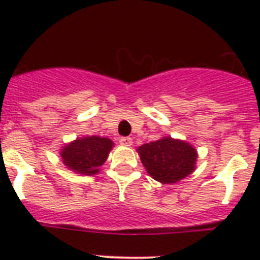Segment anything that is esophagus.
I'll list each match as a JSON object with an SVG mask.
<instances>
[{
  "label": "esophagus",
  "instance_id": "esophagus-1",
  "mask_svg": "<svg viewBox=\"0 0 260 260\" xmlns=\"http://www.w3.org/2000/svg\"><path fill=\"white\" fill-rule=\"evenodd\" d=\"M120 143H121L122 146L129 147L134 144V140H132V138H120Z\"/></svg>",
  "mask_w": 260,
  "mask_h": 260
}]
</instances>
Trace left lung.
Instances as JSON below:
<instances>
[{"instance_id":"left-lung-1","label":"left lung","mask_w":260,"mask_h":260,"mask_svg":"<svg viewBox=\"0 0 260 260\" xmlns=\"http://www.w3.org/2000/svg\"><path fill=\"white\" fill-rule=\"evenodd\" d=\"M143 166L155 181L175 183L190 175L196 169L197 151L183 140L170 136L146 143L138 148Z\"/></svg>"}]
</instances>
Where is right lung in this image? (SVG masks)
Here are the masks:
<instances>
[{
	"instance_id": "1",
	"label": "right lung",
	"mask_w": 260,
	"mask_h": 260,
	"mask_svg": "<svg viewBox=\"0 0 260 260\" xmlns=\"http://www.w3.org/2000/svg\"><path fill=\"white\" fill-rule=\"evenodd\" d=\"M113 142L101 136H85L69 143L62 148L60 156L63 163L73 170L83 175H94L108 159Z\"/></svg>"
}]
</instances>
